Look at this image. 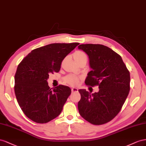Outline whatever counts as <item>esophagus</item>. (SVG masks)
Instances as JSON below:
<instances>
[{"label": "esophagus", "instance_id": "34e87169", "mask_svg": "<svg viewBox=\"0 0 146 146\" xmlns=\"http://www.w3.org/2000/svg\"><path fill=\"white\" fill-rule=\"evenodd\" d=\"M78 89L77 88H74V87H73V88L72 89V92H78Z\"/></svg>", "mask_w": 146, "mask_h": 146}]
</instances>
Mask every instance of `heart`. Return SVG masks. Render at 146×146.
Returning <instances> with one entry per match:
<instances>
[{
    "label": "heart",
    "mask_w": 146,
    "mask_h": 146,
    "mask_svg": "<svg viewBox=\"0 0 146 146\" xmlns=\"http://www.w3.org/2000/svg\"><path fill=\"white\" fill-rule=\"evenodd\" d=\"M73 57L74 60L78 64L80 62L87 60V56L86 54L82 51H76L73 53ZM80 79L78 76L75 75H73V74H69L65 76L64 79V81L66 84H68L72 86H77L79 82H80Z\"/></svg>",
    "instance_id": "b5f03b06"
}]
</instances>
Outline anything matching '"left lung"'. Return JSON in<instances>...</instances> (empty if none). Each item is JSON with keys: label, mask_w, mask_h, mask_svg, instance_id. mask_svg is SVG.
Masks as SVG:
<instances>
[{"label": "left lung", "mask_w": 146, "mask_h": 146, "mask_svg": "<svg viewBox=\"0 0 146 146\" xmlns=\"http://www.w3.org/2000/svg\"><path fill=\"white\" fill-rule=\"evenodd\" d=\"M78 49L89 58L92 70L87 74V86H98L99 91L90 94L80 89L78 110L82 117L93 125L111 121L118 114L130 91V75L122 57L106 46L82 44Z\"/></svg>", "instance_id": "left-lung-1"}]
</instances>
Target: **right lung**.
Segmentation results:
<instances>
[{"mask_svg": "<svg viewBox=\"0 0 146 146\" xmlns=\"http://www.w3.org/2000/svg\"><path fill=\"white\" fill-rule=\"evenodd\" d=\"M79 43H52L32 50L18 65L15 76V92L27 117L44 123L55 119L72 92L68 86L50 88L49 74L59 72L62 60Z\"/></svg>", "mask_w": 146, "mask_h": 146, "instance_id": "add662e5", "label": "right lung"}]
</instances>
